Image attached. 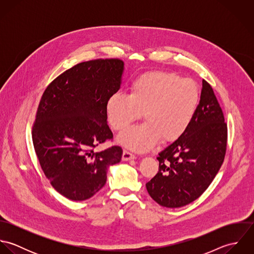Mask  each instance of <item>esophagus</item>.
<instances>
[{
    "mask_svg": "<svg viewBox=\"0 0 254 254\" xmlns=\"http://www.w3.org/2000/svg\"><path fill=\"white\" fill-rule=\"evenodd\" d=\"M135 158H136V156H135L133 153H131L130 151H128V150H126V149H124V150H123L122 160H124V161H128V160L135 159Z\"/></svg>",
    "mask_w": 254,
    "mask_h": 254,
    "instance_id": "34e87169",
    "label": "esophagus"
}]
</instances>
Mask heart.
Returning <instances> with one entry per match:
<instances>
[{
    "label": "heart",
    "instance_id": "heart-1",
    "mask_svg": "<svg viewBox=\"0 0 254 254\" xmlns=\"http://www.w3.org/2000/svg\"><path fill=\"white\" fill-rule=\"evenodd\" d=\"M200 100L197 83L176 73L153 71L138 77L128 95L109 97L106 110L113 130L122 132L141 117L145 123L118 137V143L136 151H145L161 139L172 143L190 126Z\"/></svg>",
    "mask_w": 254,
    "mask_h": 254
}]
</instances>
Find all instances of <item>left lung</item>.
<instances>
[{
	"mask_svg": "<svg viewBox=\"0 0 254 254\" xmlns=\"http://www.w3.org/2000/svg\"><path fill=\"white\" fill-rule=\"evenodd\" d=\"M228 127L210 84L202 80L195 116L180 139L158 153L157 174L145 184L149 195L170 208L187 205L209 187L223 164Z\"/></svg>",
	"mask_w": 254,
	"mask_h": 254,
	"instance_id": "8db88e82",
	"label": "left lung"
}]
</instances>
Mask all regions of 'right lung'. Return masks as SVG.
I'll return each mask as SVG.
<instances>
[{"mask_svg": "<svg viewBox=\"0 0 254 254\" xmlns=\"http://www.w3.org/2000/svg\"><path fill=\"white\" fill-rule=\"evenodd\" d=\"M123 66L119 59L80 63L54 79L42 95L32 126L35 152L51 185L71 200L98 192L108 168L121 160L119 145L95 148L113 141L106 105L120 88Z\"/></svg>", "mask_w": 254, "mask_h": 254, "instance_id": "obj_1", "label": "right lung"}]
</instances>
